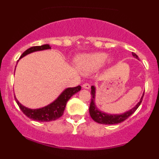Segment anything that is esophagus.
Listing matches in <instances>:
<instances>
[{
  "label": "esophagus",
  "mask_w": 159,
  "mask_h": 159,
  "mask_svg": "<svg viewBox=\"0 0 159 159\" xmlns=\"http://www.w3.org/2000/svg\"><path fill=\"white\" fill-rule=\"evenodd\" d=\"M82 88L84 89H89L91 88V85H90L89 83H84L82 85Z\"/></svg>",
  "instance_id": "34e87169"
}]
</instances>
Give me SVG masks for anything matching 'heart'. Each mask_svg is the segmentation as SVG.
<instances>
[{
    "label": "heart",
    "mask_w": 159,
    "mask_h": 159,
    "mask_svg": "<svg viewBox=\"0 0 159 159\" xmlns=\"http://www.w3.org/2000/svg\"><path fill=\"white\" fill-rule=\"evenodd\" d=\"M107 54L105 53H94V54H83L77 57L75 65L78 69L84 72H91L101 68L106 60ZM111 62V59H108V63Z\"/></svg>",
    "instance_id": "obj_1"
}]
</instances>
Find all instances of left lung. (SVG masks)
I'll use <instances>...</instances> for the list:
<instances>
[{
	"instance_id": "1",
	"label": "left lung",
	"mask_w": 159,
	"mask_h": 159,
	"mask_svg": "<svg viewBox=\"0 0 159 159\" xmlns=\"http://www.w3.org/2000/svg\"><path fill=\"white\" fill-rule=\"evenodd\" d=\"M132 55L137 59H139V57L136 54L132 52ZM91 104H90L89 107V113L91 115V118L94 120L96 122L99 123V124H104V125H114V124H118L125 120L127 119L129 116H131L136 110L139 108V105H141L142 102V98H143V95H142V98L140 99V102L135 105L133 108L131 110L125 112V113L121 114V115H108V114L105 113V112L101 111L98 110L96 107L95 103H94V98H95V88L94 86H91Z\"/></svg>"
}]
</instances>
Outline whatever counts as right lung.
<instances>
[{
    "label": "right lung",
    "mask_w": 159,
    "mask_h": 159,
    "mask_svg": "<svg viewBox=\"0 0 159 159\" xmlns=\"http://www.w3.org/2000/svg\"><path fill=\"white\" fill-rule=\"evenodd\" d=\"M51 49L49 44H44L41 46H34V47L30 48L28 50L25 51L23 54H21L20 58L25 57L27 54H30L32 52L38 51H43V50H47ZM81 89V87L80 85L77 86L75 88H68L66 89L61 94L59 95V97L56 99L55 101L51 103L50 105H47L43 108H38V109H30V108H28L22 105L16 99V102L18 105L19 108L22 111L24 114L26 115L27 117L30 118L32 120L38 121H51L57 120L60 117L63 115L64 111L66 107V104L68 101L69 100L70 98L77 92Z\"/></svg>",
    "instance_id": "1"
}]
</instances>
